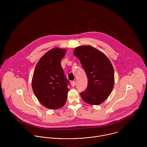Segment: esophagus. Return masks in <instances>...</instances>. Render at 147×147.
Instances as JSON below:
<instances>
[{"mask_svg": "<svg viewBox=\"0 0 147 147\" xmlns=\"http://www.w3.org/2000/svg\"><path fill=\"white\" fill-rule=\"evenodd\" d=\"M71 84L72 86H75V82H74V81H71Z\"/></svg>", "mask_w": 147, "mask_h": 147, "instance_id": "34e87169", "label": "esophagus"}]
</instances>
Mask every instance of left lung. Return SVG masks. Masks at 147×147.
Returning a JSON list of instances; mask_svg holds the SVG:
<instances>
[{
    "mask_svg": "<svg viewBox=\"0 0 147 147\" xmlns=\"http://www.w3.org/2000/svg\"><path fill=\"white\" fill-rule=\"evenodd\" d=\"M74 54L80 61L86 76L88 85L80 93L82 99L90 105L102 103L110 94L114 84V71L109 58L91 46L76 47Z\"/></svg>",
    "mask_w": 147,
    "mask_h": 147,
    "instance_id": "left-lung-1",
    "label": "left lung"
}]
</instances>
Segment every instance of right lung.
<instances>
[{
    "label": "right lung",
    "mask_w": 147,
    "mask_h": 147,
    "mask_svg": "<svg viewBox=\"0 0 147 147\" xmlns=\"http://www.w3.org/2000/svg\"><path fill=\"white\" fill-rule=\"evenodd\" d=\"M65 49L54 48L45 53L37 64L32 78L33 92L39 102L50 109L65 104L69 82L61 66Z\"/></svg>",
    "instance_id": "right-lung-1"
}]
</instances>
